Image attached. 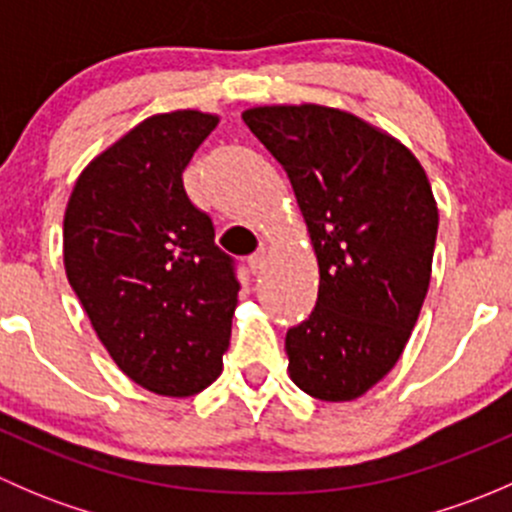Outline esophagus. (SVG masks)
<instances>
[{
	"instance_id": "esophagus-1",
	"label": "esophagus",
	"mask_w": 512,
	"mask_h": 512,
	"mask_svg": "<svg viewBox=\"0 0 512 512\" xmlns=\"http://www.w3.org/2000/svg\"><path fill=\"white\" fill-rule=\"evenodd\" d=\"M265 260H267V252H265V250H257L255 255L247 257V267H250L252 275H257V272H262V267H265Z\"/></svg>"
}]
</instances>
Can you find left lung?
Masks as SVG:
<instances>
[{
  "label": "left lung",
  "instance_id": "obj_1",
  "mask_svg": "<svg viewBox=\"0 0 512 512\" xmlns=\"http://www.w3.org/2000/svg\"><path fill=\"white\" fill-rule=\"evenodd\" d=\"M285 168L319 265L317 307L287 332L289 376L319 401H354L396 366L431 282L438 208L414 153L339 108L242 113Z\"/></svg>",
  "mask_w": 512,
  "mask_h": 512
}]
</instances>
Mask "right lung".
<instances>
[{
  "label": "right lung",
  "instance_id": "obj_1",
  "mask_svg": "<svg viewBox=\"0 0 512 512\" xmlns=\"http://www.w3.org/2000/svg\"><path fill=\"white\" fill-rule=\"evenodd\" d=\"M220 118H146L81 170L64 213V267L118 369L158 396H193L223 371L237 285L183 170Z\"/></svg>",
  "mask_w": 512,
  "mask_h": 512
}]
</instances>
